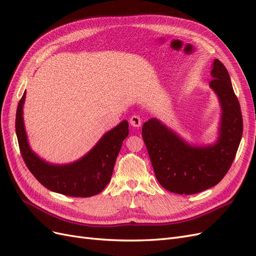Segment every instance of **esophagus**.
<instances>
[{
  "label": "esophagus",
  "instance_id": "34e87169",
  "mask_svg": "<svg viewBox=\"0 0 256 256\" xmlns=\"http://www.w3.org/2000/svg\"><path fill=\"white\" fill-rule=\"evenodd\" d=\"M141 122H142V120H141V118H140V116H138V115H132L130 118V124H131V126H134V127H140L141 126Z\"/></svg>",
  "mask_w": 256,
  "mask_h": 256
}]
</instances>
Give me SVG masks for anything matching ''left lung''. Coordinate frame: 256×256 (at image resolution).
Masks as SVG:
<instances>
[{
	"label": "left lung",
	"mask_w": 256,
	"mask_h": 256,
	"mask_svg": "<svg viewBox=\"0 0 256 256\" xmlns=\"http://www.w3.org/2000/svg\"><path fill=\"white\" fill-rule=\"evenodd\" d=\"M210 74L209 86L222 109L214 144L191 145L157 118L143 124L142 136L157 180L177 194H194L219 184L233 164L242 136V110L226 66L216 58Z\"/></svg>",
	"instance_id": "left-lung-1"
}]
</instances>
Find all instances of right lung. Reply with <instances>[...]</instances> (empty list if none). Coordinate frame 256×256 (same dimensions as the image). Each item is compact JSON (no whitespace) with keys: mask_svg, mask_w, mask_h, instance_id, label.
<instances>
[{"mask_svg":"<svg viewBox=\"0 0 256 256\" xmlns=\"http://www.w3.org/2000/svg\"><path fill=\"white\" fill-rule=\"evenodd\" d=\"M26 92L18 104L16 134L21 156L36 180L47 189L74 198H88L102 192L109 184L122 141L129 134L127 120L100 138L99 142L78 161L69 164H51L32 152L23 122Z\"/></svg>","mask_w":256,"mask_h":256,"instance_id":"add662e5","label":"right lung"}]
</instances>
